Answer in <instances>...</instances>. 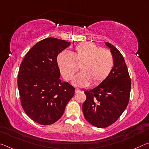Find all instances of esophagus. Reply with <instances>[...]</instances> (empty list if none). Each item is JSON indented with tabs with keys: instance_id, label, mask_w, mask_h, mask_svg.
Returning a JSON list of instances; mask_svg holds the SVG:
<instances>
[{
	"instance_id": "esophagus-1",
	"label": "esophagus",
	"mask_w": 149,
	"mask_h": 149,
	"mask_svg": "<svg viewBox=\"0 0 149 149\" xmlns=\"http://www.w3.org/2000/svg\"><path fill=\"white\" fill-rule=\"evenodd\" d=\"M80 91H80L79 89H75V93H79Z\"/></svg>"
}]
</instances>
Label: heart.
Here are the masks:
<instances>
[{
  "label": "heart",
  "mask_w": 149,
  "mask_h": 149,
  "mask_svg": "<svg viewBox=\"0 0 149 149\" xmlns=\"http://www.w3.org/2000/svg\"><path fill=\"white\" fill-rule=\"evenodd\" d=\"M59 69L65 80L73 79L77 87L87 86L91 83L98 85L107 78L114 67V58L107 49L101 48L94 44H81L75 46L74 53L61 52L57 57Z\"/></svg>",
  "instance_id": "b5f03b06"
}]
</instances>
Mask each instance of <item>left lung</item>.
I'll use <instances>...</instances> for the list:
<instances>
[{"label": "left lung", "instance_id": "obj_1", "mask_svg": "<svg viewBox=\"0 0 149 149\" xmlns=\"http://www.w3.org/2000/svg\"><path fill=\"white\" fill-rule=\"evenodd\" d=\"M105 44L114 58V67L98 86L84 91L86 100L82 105L85 119L98 128L110 126L119 119L129 103L131 87L123 56L112 44Z\"/></svg>", "mask_w": 149, "mask_h": 149}]
</instances>
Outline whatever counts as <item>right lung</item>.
I'll list each match as a JSON object with an SVG mask.
<instances>
[{"mask_svg": "<svg viewBox=\"0 0 149 149\" xmlns=\"http://www.w3.org/2000/svg\"><path fill=\"white\" fill-rule=\"evenodd\" d=\"M70 42L55 38L40 40L28 52L20 65L18 88L21 105L32 121L42 125L56 122L74 95L75 88L62 82L57 56Z\"/></svg>", "mask_w": 149, "mask_h": 149, "instance_id": "add662e5", "label": "right lung"}]
</instances>
